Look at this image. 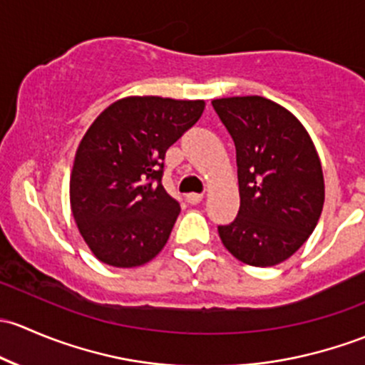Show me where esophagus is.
I'll return each instance as SVG.
<instances>
[{"label": "esophagus", "mask_w": 365, "mask_h": 365, "mask_svg": "<svg viewBox=\"0 0 365 365\" xmlns=\"http://www.w3.org/2000/svg\"><path fill=\"white\" fill-rule=\"evenodd\" d=\"M186 200L190 202L191 205H197L204 200V193H187L186 195Z\"/></svg>", "instance_id": "34e87169"}]
</instances>
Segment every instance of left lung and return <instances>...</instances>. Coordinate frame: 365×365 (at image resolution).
Wrapping results in <instances>:
<instances>
[{
	"label": "left lung",
	"mask_w": 365,
	"mask_h": 365,
	"mask_svg": "<svg viewBox=\"0 0 365 365\" xmlns=\"http://www.w3.org/2000/svg\"><path fill=\"white\" fill-rule=\"evenodd\" d=\"M237 155L239 214L217 227L239 262L272 267L309 239L325 200L322 161L288 108L264 96L212 100Z\"/></svg>",
	"instance_id": "obj_1"
}]
</instances>
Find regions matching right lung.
Returning a JSON list of instances; mask_svg holds the SVG:
<instances>
[{
	"instance_id": "right-lung-1",
	"label": "right lung",
	"mask_w": 365,
	"mask_h": 365,
	"mask_svg": "<svg viewBox=\"0 0 365 365\" xmlns=\"http://www.w3.org/2000/svg\"><path fill=\"white\" fill-rule=\"evenodd\" d=\"M204 108V100L126 96L88 128L70 174V209L100 262L130 269L163 250L181 212L161 184L165 153Z\"/></svg>"
}]
</instances>
